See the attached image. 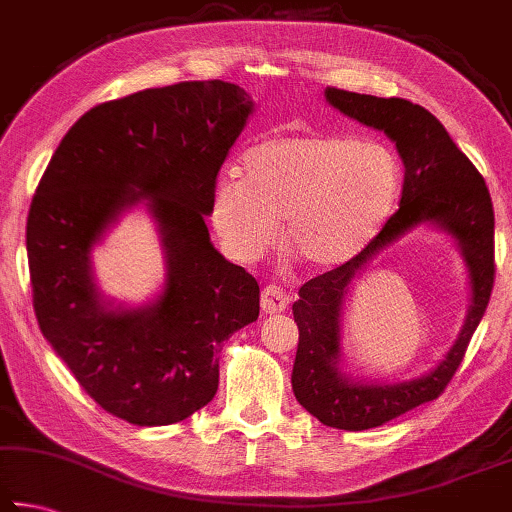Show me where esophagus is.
<instances>
[{"label":"esophagus","instance_id":"obj_1","mask_svg":"<svg viewBox=\"0 0 512 512\" xmlns=\"http://www.w3.org/2000/svg\"><path fill=\"white\" fill-rule=\"evenodd\" d=\"M288 306V295L280 286H266L262 291V311L264 313H282Z\"/></svg>","mask_w":512,"mask_h":512}]
</instances>
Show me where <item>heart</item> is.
I'll use <instances>...</instances> for the list:
<instances>
[{
  "instance_id": "obj_1",
  "label": "heart",
  "mask_w": 512,
  "mask_h": 512,
  "mask_svg": "<svg viewBox=\"0 0 512 512\" xmlns=\"http://www.w3.org/2000/svg\"><path fill=\"white\" fill-rule=\"evenodd\" d=\"M401 172L378 143L333 134L277 136L241 156L212 197V226L239 262L264 255L277 237L297 262L331 271L356 259L383 230Z\"/></svg>"
}]
</instances>
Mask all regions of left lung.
<instances>
[{
  "instance_id": "left-lung-1",
  "label": "left lung",
  "mask_w": 512,
  "mask_h": 512,
  "mask_svg": "<svg viewBox=\"0 0 512 512\" xmlns=\"http://www.w3.org/2000/svg\"><path fill=\"white\" fill-rule=\"evenodd\" d=\"M324 98L340 114L383 132L405 167L396 215L356 259L306 282L293 304L300 329L291 376L297 403L324 425L360 432L434 401L452 380L495 282V212L483 176L425 107L333 87L324 89ZM418 225L445 231L460 248L471 286L467 320L455 345L427 375L398 384L353 379L341 369L346 295L371 258Z\"/></svg>"
}]
</instances>
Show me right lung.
<instances>
[{
    "label": "right lung",
    "mask_w": 512,
    "mask_h": 512,
    "mask_svg": "<svg viewBox=\"0 0 512 512\" xmlns=\"http://www.w3.org/2000/svg\"><path fill=\"white\" fill-rule=\"evenodd\" d=\"M255 102L224 80L145 89L89 109L51 156L29 210L37 324L102 410L141 427L208 405L219 351L255 322V277L212 246L206 217ZM157 224L166 275L143 305L109 301L90 255L125 211Z\"/></svg>",
    "instance_id": "obj_1"
}]
</instances>
